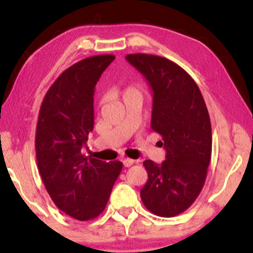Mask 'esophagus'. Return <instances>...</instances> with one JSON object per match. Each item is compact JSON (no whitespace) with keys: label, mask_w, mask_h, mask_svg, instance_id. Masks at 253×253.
Returning a JSON list of instances; mask_svg holds the SVG:
<instances>
[{"label":"esophagus","mask_w":253,"mask_h":253,"mask_svg":"<svg viewBox=\"0 0 253 253\" xmlns=\"http://www.w3.org/2000/svg\"><path fill=\"white\" fill-rule=\"evenodd\" d=\"M123 163H124L125 167L128 168V167H130V165H133V163H134V161H133V159H130V158H124L123 159Z\"/></svg>","instance_id":"1"}]
</instances>
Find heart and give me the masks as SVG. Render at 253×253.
Wrapping results in <instances>:
<instances>
[{
	"mask_svg": "<svg viewBox=\"0 0 253 253\" xmlns=\"http://www.w3.org/2000/svg\"><path fill=\"white\" fill-rule=\"evenodd\" d=\"M136 94H140V92H139V90L136 89L134 85L126 86V88H125L123 91H121V95H123V100H124V98L132 96V95H136Z\"/></svg>",
	"mask_w": 253,
	"mask_h": 253,
	"instance_id": "obj_1",
	"label": "heart"
}]
</instances>
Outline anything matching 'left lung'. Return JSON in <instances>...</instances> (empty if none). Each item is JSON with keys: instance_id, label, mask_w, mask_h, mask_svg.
Masks as SVG:
<instances>
[{"instance_id": "1", "label": "left lung", "mask_w": 253, "mask_h": 253, "mask_svg": "<svg viewBox=\"0 0 253 253\" xmlns=\"http://www.w3.org/2000/svg\"><path fill=\"white\" fill-rule=\"evenodd\" d=\"M153 92L151 128L159 133L165 161L147 159L149 179L140 190L151 213L170 217L193 205L205 184L211 156V126L201 91L187 71L164 57L127 54Z\"/></svg>"}]
</instances>
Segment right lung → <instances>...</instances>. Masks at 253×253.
<instances>
[{"label": "right lung", "mask_w": 253, "mask_h": 253, "mask_svg": "<svg viewBox=\"0 0 253 253\" xmlns=\"http://www.w3.org/2000/svg\"><path fill=\"white\" fill-rule=\"evenodd\" d=\"M114 59L100 54L66 69L46 92L38 118L36 155L43 185L60 211L81 221L102 213L123 170L121 162L81 152L94 128L95 85Z\"/></svg>", "instance_id": "right-lung-1"}]
</instances>
